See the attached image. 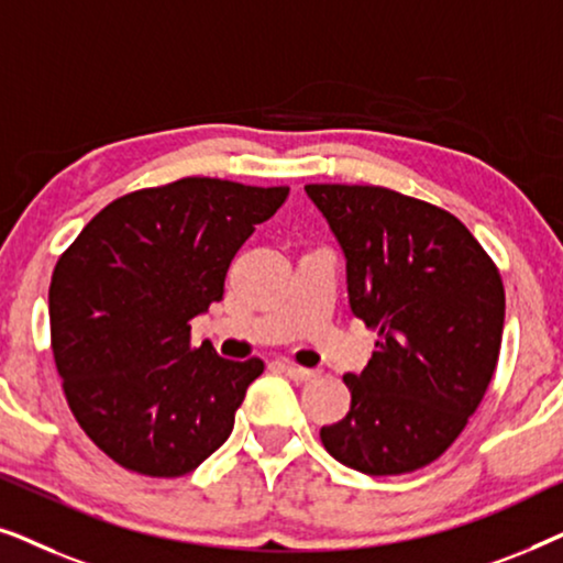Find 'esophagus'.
<instances>
[{
	"label": "esophagus",
	"mask_w": 563,
	"mask_h": 563,
	"mask_svg": "<svg viewBox=\"0 0 563 563\" xmlns=\"http://www.w3.org/2000/svg\"><path fill=\"white\" fill-rule=\"evenodd\" d=\"M284 372H287V376L291 382H312L314 376H318V372H314V368H302V366H291V364H287L284 366Z\"/></svg>",
	"instance_id": "34e87169"
}]
</instances>
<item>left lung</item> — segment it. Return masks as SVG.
<instances>
[{
	"mask_svg": "<svg viewBox=\"0 0 563 563\" xmlns=\"http://www.w3.org/2000/svg\"><path fill=\"white\" fill-rule=\"evenodd\" d=\"M305 191L343 251L351 312L379 330L364 372L343 376L351 410L320 430L322 445L361 474H410L456 441L489 387L503 279L441 207L382 187Z\"/></svg>",
	"mask_w": 563,
	"mask_h": 563,
	"instance_id": "8db88e82",
	"label": "left lung"
}]
</instances>
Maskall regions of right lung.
Here are the masks:
<instances>
[{
    "label": "right lung",
    "mask_w": 563,
    "mask_h": 563,
    "mask_svg": "<svg viewBox=\"0 0 563 563\" xmlns=\"http://www.w3.org/2000/svg\"><path fill=\"white\" fill-rule=\"evenodd\" d=\"M287 187L179 179L107 205L58 258L51 343L74 418L112 461L181 476L233 433L264 361L189 345L191 320L225 295V274Z\"/></svg>",
    "instance_id": "obj_1"
}]
</instances>
